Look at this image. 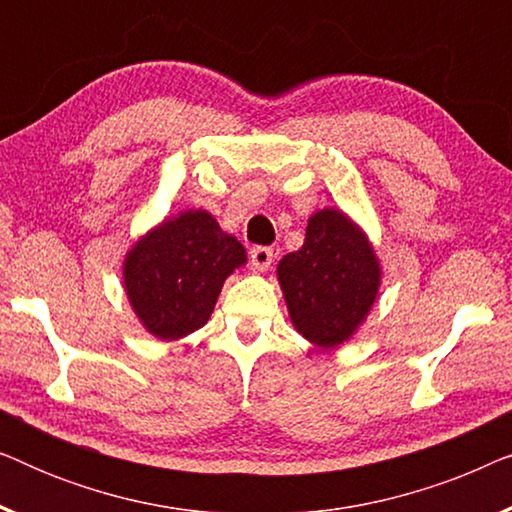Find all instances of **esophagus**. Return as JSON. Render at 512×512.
Here are the masks:
<instances>
[{"label":"esophagus","instance_id":"1","mask_svg":"<svg viewBox=\"0 0 512 512\" xmlns=\"http://www.w3.org/2000/svg\"><path fill=\"white\" fill-rule=\"evenodd\" d=\"M272 258H275V254H272L270 247H256L251 249V268H254V272H265L272 265Z\"/></svg>","mask_w":512,"mask_h":512}]
</instances>
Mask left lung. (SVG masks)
Returning a JSON list of instances; mask_svg holds the SVG:
<instances>
[{"label": "left lung", "instance_id": "1", "mask_svg": "<svg viewBox=\"0 0 512 512\" xmlns=\"http://www.w3.org/2000/svg\"><path fill=\"white\" fill-rule=\"evenodd\" d=\"M286 310L296 331L321 349L352 340L373 310L382 263L373 242L338 207L317 209L305 242L277 265Z\"/></svg>", "mask_w": 512, "mask_h": 512}]
</instances>
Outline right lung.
<instances>
[{"instance_id":"add662e5","label":"right lung","mask_w":512,"mask_h":512,"mask_svg":"<svg viewBox=\"0 0 512 512\" xmlns=\"http://www.w3.org/2000/svg\"><path fill=\"white\" fill-rule=\"evenodd\" d=\"M242 265L247 249L207 209H181L125 251L123 289L144 331L174 342L207 324L223 282Z\"/></svg>"}]
</instances>
